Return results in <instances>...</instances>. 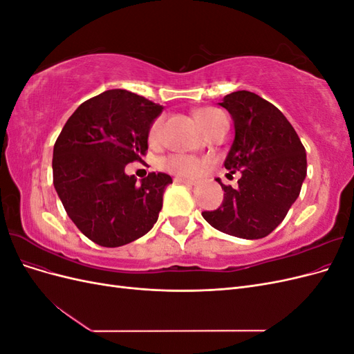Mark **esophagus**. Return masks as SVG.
<instances>
[{
  "instance_id": "34e87169",
  "label": "esophagus",
  "mask_w": 354,
  "mask_h": 354,
  "mask_svg": "<svg viewBox=\"0 0 354 354\" xmlns=\"http://www.w3.org/2000/svg\"><path fill=\"white\" fill-rule=\"evenodd\" d=\"M174 181L176 183H178V185H185V186H194L195 183L192 180H187V178H181V177H176L174 178Z\"/></svg>"
}]
</instances>
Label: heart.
Instances as JSON below:
<instances>
[{
  "label": "heart",
  "instance_id": "obj_1",
  "mask_svg": "<svg viewBox=\"0 0 354 354\" xmlns=\"http://www.w3.org/2000/svg\"><path fill=\"white\" fill-rule=\"evenodd\" d=\"M218 115L221 113L216 109H201L196 112V120L203 128H205V131H208V128L217 120ZM160 134H162V118H158V120L151 125V130H149V142H159ZM164 167L173 174L195 177L202 173L203 167H205V160L183 153H176L168 156L164 160Z\"/></svg>",
  "mask_w": 354,
  "mask_h": 354
}]
</instances>
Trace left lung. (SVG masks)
<instances>
[{
  "label": "left lung",
  "mask_w": 354,
  "mask_h": 354,
  "mask_svg": "<svg viewBox=\"0 0 354 354\" xmlns=\"http://www.w3.org/2000/svg\"><path fill=\"white\" fill-rule=\"evenodd\" d=\"M234 124V140L224 160L238 187L226 186L221 205L203 211L214 229L242 239L272 233L297 201L307 174L306 149L285 115L260 95L234 91L221 103Z\"/></svg>",
  "instance_id": "1"
}]
</instances>
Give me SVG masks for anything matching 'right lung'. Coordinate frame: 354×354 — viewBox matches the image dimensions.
Masks as SVG:
<instances>
[{
  "instance_id": "right-lung-1",
  "label": "right lung",
  "mask_w": 354,
  "mask_h": 354,
  "mask_svg": "<svg viewBox=\"0 0 354 354\" xmlns=\"http://www.w3.org/2000/svg\"><path fill=\"white\" fill-rule=\"evenodd\" d=\"M162 106L127 90H108L78 106L53 151V183L69 218L106 248L142 238L162 209L173 178L151 173L140 183L125 165L147 151Z\"/></svg>"
}]
</instances>
